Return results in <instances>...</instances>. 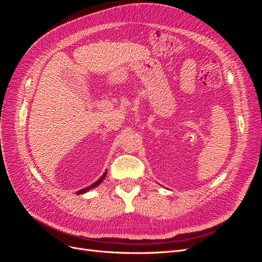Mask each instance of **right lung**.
Here are the masks:
<instances>
[{"mask_svg": "<svg viewBox=\"0 0 262 262\" xmlns=\"http://www.w3.org/2000/svg\"><path fill=\"white\" fill-rule=\"evenodd\" d=\"M106 175H107V171H105L104 173H102V176L96 181V182H94L93 185H91V186H89L87 188H84V189H82V190H78V191L76 192V194H84V193H86L87 191H90V190H92V189H94V188H96V187H98L101 182H102V180L105 179V177H106Z\"/></svg>", "mask_w": 262, "mask_h": 262, "instance_id": "right-lung-1", "label": "right lung"}]
</instances>
